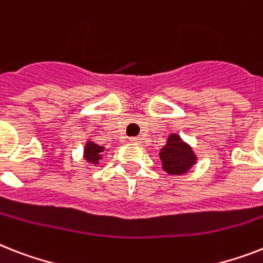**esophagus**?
Listing matches in <instances>:
<instances>
[{
  "label": "esophagus",
  "instance_id": "34e87169",
  "mask_svg": "<svg viewBox=\"0 0 263 263\" xmlns=\"http://www.w3.org/2000/svg\"><path fill=\"white\" fill-rule=\"evenodd\" d=\"M131 142L132 143H138V144H139V143H142V139L139 138V136H136V138H131Z\"/></svg>",
  "mask_w": 263,
  "mask_h": 263
}]
</instances>
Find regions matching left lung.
<instances>
[{
  "instance_id": "1",
  "label": "left lung",
  "mask_w": 263,
  "mask_h": 263,
  "mask_svg": "<svg viewBox=\"0 0 263 263\" xmlns=\"http://www.w3.org/2000/svg\"><path fill=\"white\" fill-rule=\"evenodd\" d=\"M159 159L162 162V168L167 174L182 176L196 165L197 155L178 134H170L166 144L159 150Z\"/></svg>"
}]
</instances>
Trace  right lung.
Segmentation results:
<instances>
[{"label": "right lung", "mask_w": 263, "mask_h": 263, "mask_svg": "<svg viewBox=\"0 0 263 263\" xmlns=\"http://www.w3.org/2000/svg\"><path fill=\"white\" fill-rule=\"evenodd\" d=\"M105 151H109L106 150L104 146H100L97 143H95L91 139H89L83 147V159L89 163V165H98L100 161L104 157V153Z\"/></svg>", "instance_id": "1"}]
</instances>
